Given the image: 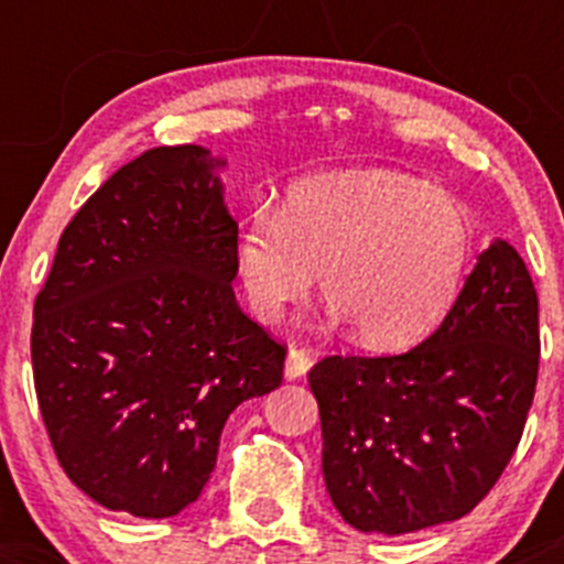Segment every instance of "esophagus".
Returning a JSON list of instances; mask_svg holds the SVG:
<instances>
[{
	"label": "esophagus",
	"mask_w": 564,
	"mask_h": 564,
	"mask_svg": "<svg viewBox=\"0 0 564 564\" xmlns=\"http://www.w3.org/2000/svg\"><path fill=\"white\" fill-rule=\"evenodd\" d=\"M314 366V357L308 355L305 349H289L286 355V366H283V377L286 379H303L305 373L311 371Z\"/></svg>",
	"instance_id": "obj_1"
}]
</instances>
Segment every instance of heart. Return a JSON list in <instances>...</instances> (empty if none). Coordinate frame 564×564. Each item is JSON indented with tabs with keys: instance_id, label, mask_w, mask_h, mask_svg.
Returning <instances> with one entry per match:
<instances>
[{
	"instance_id": "obj_1",
	"label": "heart",
	"mask_w": 564,
	"mask_h": 564,
	"mask_svg": "<svg viewBox=\"0 0 564 564\" xmlns=\"http://www.w3.org/2000/svg\"><path fill=\"white\" fill-rule=\"evenodd\" d=\"M471 259V218L442 187L395 172H351L294 185L259 209L235 242V270L256 316L278 322L322 294L368 349L429 338L451 314Z\"/></svg>"
}]
</instances>
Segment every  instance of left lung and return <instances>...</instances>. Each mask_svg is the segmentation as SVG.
<instances>
[{
    "label": "left lung",
    "mask_w": 564,
    "mask_h": 564,
    "mask_svg": "<svg viewBox=\"0 0 564 564\" xmlns=\"http://www.w3.org/2000/svg\"><path fill=\"white\" fill-rule=\"evenodd\" d=\"M538 362V292L505 240L423 344L316 362L322 471L346 524L409 534L475 510L519 447Z\"/></svg>",
    "instance_id": "left-lung-1"
}]
</instances>
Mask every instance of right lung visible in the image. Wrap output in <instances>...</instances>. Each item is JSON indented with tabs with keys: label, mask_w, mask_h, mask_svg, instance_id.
<instances>
[{
	"label": "right lung",
	"mask_w": 564,
	"mask_h": 564,
	"mask_svg": "<svg viewBox=\"0 0 564 564\" xmlns=\"http://www.w3.org/2000/svg\"><path fill=\"white\" fill-rule=\"evenodd\" d=\"M224 163L196 144L124 163L65 226L35 300L32 371L59 466L139 519L196 502L229 414L283 379L286 346L231 289Z\"/></svg>",
	"instance_id": "right-lung-1"
}]
</instances>
